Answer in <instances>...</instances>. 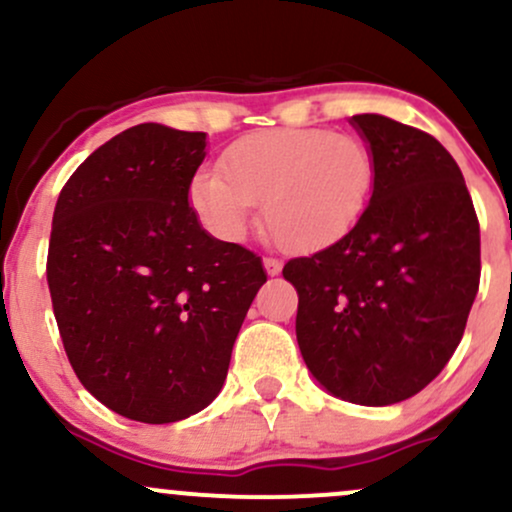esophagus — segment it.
Returning <instances> with one entry per match:
<instances>
[{
  "label": "esophagus",
  "instance_id": "esophagus-1",
  "mask_svg": "<svg viewBox=\"0 0 512 512\" xmlns=\"http://www.w3.org/2000/svg\"><path fill=\"white\" fill-rule=\"evenodd\" d=\"M264 269H267L269 276H276L281 272V262L276 257H264Z\"/></svg>",
  "mask_w": 512,
  "mask_h": 512
}]
</instances>
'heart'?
I'll return each mask as SVG.
<instances>
[{
    "mask_svg": "<svg viewBox=\"0 0 512 512\" xmlns=\"http://www.w3.org/2000/svg\"><path fill=\"white\" fill-rule=\"evenodd\" d=\"M221 169L190 182V207L211 236L240 240L264 202L281 248L315 252L342 240L368 207L375 161L366 142L327 129H264L228 146Z\"/></svg>",
    "mask_w": 512,
    "mask_h": 512,
    "instance_id": "1",
    "label": "heart"
}]
</instances>
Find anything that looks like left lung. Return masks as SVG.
Returning a JSON list of instances; mask_svg holds the SVG:
<instances>
[{
	"label": "left lung",
	"instance_id": "1",
	"mask_svg": "<svg viewBox=\"0 0 512 512\" xmlns=\"http://www.w3.org/2000/svg\"><path fill=\"white\" fill-rule=\"evenodd\" d=\"M351 125L375 161L373 195L342 240L286 262L305 366L334 397H414L460 344L479 291V221L445 146L385 115Z\"/></svg>",
	"mask_w": 512,
	"mask_h": 512
}]
</instances>
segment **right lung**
Returning a JSON list of instances; mask_svg holds the SVG:
<instances>
[{
    "instance_id": "1",
    "label": "right lung",
    "mask_w": 512,
    "mask_h": 512,
    "mask_svg": "<svg viewBox=\"0 0 512 512\" xmlns=\"http://www.w3.org/2000/svg\"><path fill=\"white\" fill-rule=\"evenodd\" d=\"M207 134L144 122L74 170L52 216L48 286L76 378L142 424L214 402L252 298L267 281L243 245L190 207Z\"/></svg>"
}]
</instances>
